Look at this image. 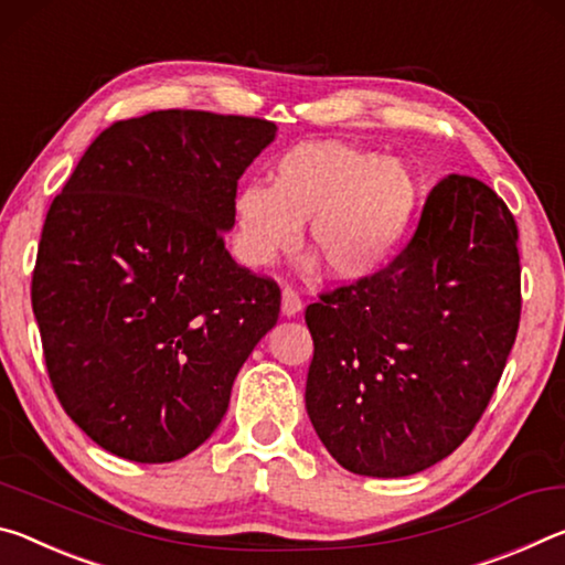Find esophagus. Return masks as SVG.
Wrapping results in <instances>:
<instances>
[{
	"instance_id": "obj_1",
	"label": "esophagus",
	"mask_w": 565,
	"mask_h": 565,
	"mask_svg": "<svg viewBox=\"0 0 565 565\" xmlns=\"http://www.w3.org/2000/svg\"><path fill=\"white\" fill-rule=\"evenodd\" d=\"M300 310H302V300H300V295L295 292L292 288H282V316L295 318V316H298Z\"/></svg>"
}]
</instances>
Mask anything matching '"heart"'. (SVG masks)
Wrapping results in <instances>:
<instances>
[{
    "label": "heart",
    "mask_w": 565,
    "mask_h": 565,
    "mask_svg": "<svg viewBox=\"0 0 565 565\" xmlns=\"http://www.w3.org/2000/svg\"><path fill=\"white\" fill-rule=\"evenodd\" d=\"M418 207V180L395 160L338 142L298 145L277 157L270 188L247 182L233 198V253L267 267L290 253L300 225L335 280L375 275L397 253Z\"/></svg>",
    "instance_id": "obj_1"
}]
</instances>
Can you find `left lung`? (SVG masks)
Listing matches in <instances>:
<instances>
[{"label": "left lung", "mask_w": 565, "mask_h": 565, "mask_svg": "<svg viewBox=\"0 0 565 565\" xmlns=\"http://www.w3.org/2000/svg\"><path fill=\"white\" fill-rule=\"evenodd\" d=\"M305 408L350 473L403 478L448 458L488 408L521 322L518 225L476 178L448 174L383 270L305 310Z\"/></svg>", "instance_id": "obj_1"}]
</instances>
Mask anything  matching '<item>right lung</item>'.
Wrapping results in <instances>:
<instances>
[{
    "label": "right lung",
    "instance_id": "obj_1",
    "mask_svg": "<svg viewBox=\"0 0 565 565\" xmlns=\"http://www.w3.org/2000/svg\"><path fill=\"white\" fill-rule=\"evenodd\" d=\"M260 117L160 109L99 132L52 200L32 273L50 383L99 448L172 463L227 411L280 288L225 249Z\"/></svg>",
    "mask_w": 565,
    "mask_h": 565
}]
</instances>
